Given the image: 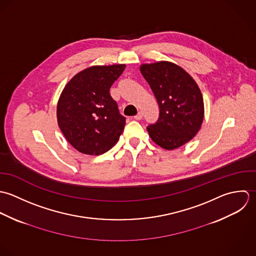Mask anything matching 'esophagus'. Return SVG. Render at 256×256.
I'll return each instance as SVG.
<instances>
[{"mask_svg":"<svg viewBox=\"0 0 256 256\" xmlns=\"http://www.w3.org/2000/svg\"><path fill=\"white\" fill-rule=\"evenodd\" d=\"M142 116H144V114H142V112H138V114H136V116H134V118H136V120H140L142 118Z\"/></svg>","mask_w":256,"mask_h":256,"instance_id":"esophagus-1","label":"esophagus"}]
</instances>
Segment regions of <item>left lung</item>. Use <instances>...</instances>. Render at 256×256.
Returning a JSON list of instances; mask_svg holds the SVG:
<instances>
[{
  "label": "left lung",
  "mask_w": 256,
  "mask_h": 256,
  "mask_svg": "<svg viewBox=\"0 0 256 256\" xmlns=\"http://www.w3.org/2000/svg\"><path fill=\"white\" fill-rule=\"evenodd\" d=\"M159 106L158 120L146 128L159 146L171 150L191 140L204 118L202 93L194 79L178 65L160 61L140 66Z\"/></svg>",
  "instance_id": "8db88e82"
}]
</instances>
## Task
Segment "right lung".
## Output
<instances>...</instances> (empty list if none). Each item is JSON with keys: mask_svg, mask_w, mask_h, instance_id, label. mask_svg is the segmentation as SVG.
Here are the masks:
<instances>
[{"mask_svg": "<svg viewBox=\"0 0 256 256\" xmlns=\"http://www.w3.org/2000/svg\"><path fill=\"white\" fill-rule=\"evenodd\" d=\"M124 68V64L89 67L63 89L57 104L58 126L78 152L100 155L118 142L126 118L120 114L110 89Z\"/></svg>", "mask_w": 256, "mask_h": 256, "instance_id": "1", "label": "right lung"}]
</instances>
